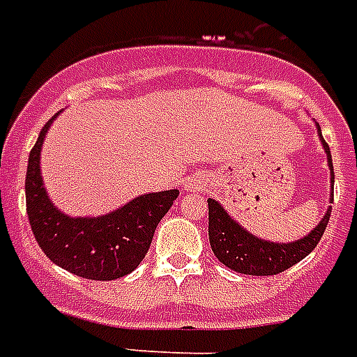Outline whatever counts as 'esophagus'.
Here are the masks:
<instances>
[{"instance_id":"1","label":"esophagus","mask_w":357,"mask_h":357,"mask_svg":"<svg viewBox=\"0 0 357 357\" xmlns=\"http://www.w3.org/2000/svg\"><path fill=\"white\" fill-rule=\"evenodd\" d=\"M183 187L187 192H198V190H206L207 181L204 176H200V174H192V176H189V178L185 179Z\"/></svg>"}]
</instances>
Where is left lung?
<instances>
[{"label":"left lung","instance_id":"8db88e82","mask_svg":"<svg viewBox=\"0 0 357 357\" xmlns=\"http://www.w3.org/2000/svg\"><path fill=\"white\" fill-rule=\"evenodd\" d=\"M315 128L322 150L326 153L330 185H332V190H330V204H332L333 181H335L332 153L322 139L321 126L315 123ZM207 206H209V243H211L213 254L228 268L238 274H250V276H274V274L287 271L289 266L296 265L305 255H310L321 241L330 220V213H332V206H328L324 217L310 234L291 243H280V241H266L248 231L224 209L220 202L209 198Z\"/></svg>","mask_w":357,"mask_h":357}]
</instances>
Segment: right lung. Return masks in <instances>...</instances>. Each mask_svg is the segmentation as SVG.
Returning a JSON list of instances; mask_svg holds the SVG:
<instances>
[{"instance_id": "1", "label": "right lung", "mask_w": 357, "mask_h": 357, "mask_svg": "<svg viewBox=\"0 0 357 357\" xmlns=\"http://www.w3.org/2000/svg\"><path fill=\"white\" fill-rule=\"evenodd\" d=\"M57 113L38 135L25 174V204L36 243L50 259L75 276L111 282L128 276L148 254L157 224L178 189L146 192L98 217H72L59 209L42 179L40 153Z\"/></svg>"}]
</instances>
